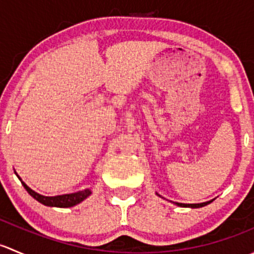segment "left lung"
Instances as JSON below:
<instances>
[{
	"label": "left lung",
	"mask_w": 254,
	"mask_h": 254,
	"mask_svg": "<svg viewBox=\"0 0 254 254\" xmlns=\"http://www.w3.org/2000/svg\"><path fill=\"white\" fill-rule=\"evenodd\" d=\"M212 200L210 201H205V203H200V204H182V203H175L176 205L178 206H183V207H201V206H205L207 204L211 203Z\"/></svg>",
	"instance_id": "1"
}]
</instances>
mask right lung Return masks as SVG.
Instances as JSON below:
<instances>
[{"mask_svg": "<svg viewBox=\"0 0 254 254\" xmlns=\"http://www.w3.org/2000/svg\"><path fill=\"white\" fill-rule=\"evenodd\" d=\"M16 173V172H14ZM17 175V173H16ZM19 181L22 182L20 177L17 175ZM23 187L25 188V190L35 199L38 200L39 203L44 204L47 206H55V207H71V206H75L77 204L83 201L84 199L88 198L91 195L92 191L89 189H84V190H79L77 193H71V194H64V195H56V196H44L42 194H38L37 191H34L33 189H30L24 182H22Z\"/></svg>", "mask_w": 254, "mask_h": 254, "instance_id": "add662e5", "label": "right lung"}]
</instances>
